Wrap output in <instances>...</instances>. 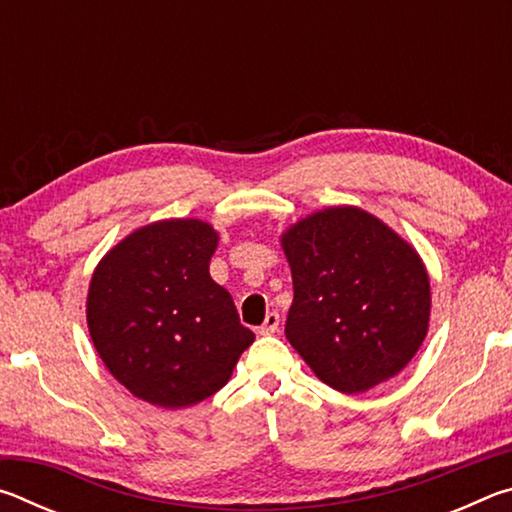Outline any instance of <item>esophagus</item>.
Here are the masks:
<instances>
[{
  "instance_id": "34e87169",
  "label": "esophagus",
  "mask_w": 512,
  "mask_h": 512,
  "mask_svg": "<svg viewBox=\"0 0 512 512\" xmlns=\"http://www.w3.org/2000/svg\"><path fill=\"white\" fill-rule=\"evenodd\" d=\"M277 327H280V314L277 311H271V314H266V320L262 323V327L257 329L262 336H271L277 332Z\"/></svg>"
}]
</instances>
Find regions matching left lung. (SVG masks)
<instances>
[{
    "label": "left lung",
    "mask_w": 512,
    "mask_h": 512,
    "mask_svg": "<svg viewBox=\"0 0 512 512\" xmlns=\"http://www.w3.org/2000/svg\"><path fill=\"white\" fill-rule=\"evenodd\" d=\"M293 277L289 343L323 384L366 393L395 377L429 332L422 257L375 214L334 205L282 232Z\"/></svg>",
    "instance_id": "obj_1"
}]
</instances>
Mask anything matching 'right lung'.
Wrapping results in <instances>:
<instances>
[{"mask_svg": "<svg viewBox=\"0 0 512 512\" xmlns=\"http://www.w3.org/2000/svg\"><path fill=\"white\" fill-rule=\"evenodd\" d=\"M216 246L210 223L164 219L133 230L94 268L85 302L92 343L137 400L162 409L203 402L255 341L210 277Z\"/></svg>", "mask_w": 512, "mask_h": 512, "instance_id": "obj_1", "label": "right lung"}]
</instances>
